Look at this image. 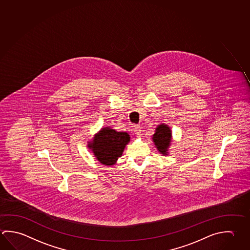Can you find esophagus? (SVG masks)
<instances>
[{
    "label": "esophagus",
    "instance_id": "esophagus-1",
    "mask_svg": "<svg viewBox=\"0 0 250 250\" xmlns=\"http://www.w3.org/2000/svg\"><path fill=\"white\" fill-rule=\"evenodd\" d=\"M134 131H135V134L138 138H140L141 136H142V132H141V130H140V128L139 126H136L134 128Z\"/></svg>",
    "mask_w": 250,
    "mask_h": 250
}]
</instances>
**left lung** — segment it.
Segmentation results:
<instances>
[{
	"mask_svg": "<svg viewBox=\"0 0 250 250\" xmlns=\"http://www.w3.org/2000/svg\"><path fill=\"white\" fill-rule=\"evenodd\" d=\"M153 144L158 152L162 155H168V150L172 140L170 127L165 124H161L155 128V132L152 137Z\"/></svg>",
	"mask_w": 250,
	"mask_h": 250,
	"instance_id": "left-lung-1",
	"label": "left lung"
}]
</instances>
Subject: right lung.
I'll use <instances>...</instances> for the list:
<instances>
[{
    "instance_id": "right-lung-1",
    "label": "right lung",
    "mask_w": 250,
    "mask_h": 250,
    "mask_svg": "<svg viewBox=\"0 0 250 250\" xmlns=\"http://www.w3.org/2000/svg\"><path fill=\"white\" fill-rule=\"evenodd\" d=\"M130 140L131 137L125 131H117L109 126L103 127L88 141V147L98 162L105 166H112L122 156Z\"/></svg>"
}]
</instances>
